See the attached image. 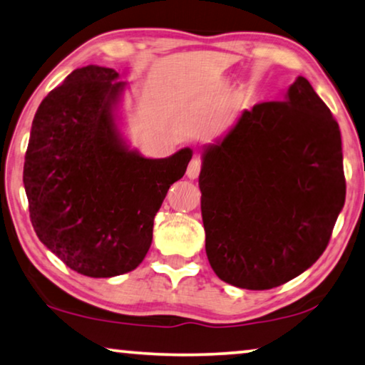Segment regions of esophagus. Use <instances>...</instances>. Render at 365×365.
Returning a JSON list of instances; mask_svg holds the SVG:
<instances>
[{
  "label": "esophagus",
  "instance_id": "34e87169",
  "mask_svg": "<svg viewBox=\"0 0 365 365\" xmlns=\"http://www.w3.org/2000/svg\"><path fill=\"white\" fill-rule=\"evenodd\" d=\"M200 172H201V160L198 159V157H193V159L190 160V164H188L187 175H188V178L195 180V178H198Z\"/></svg>",
  "mask_w": 365,
  "mask_h": 365
}]
</instances>
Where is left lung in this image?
Segmentation results:
<instances>
[{"instance_id":"8db88e82","label":"left lung","mask_w":365,"mask_h":365,"mask_svg":"<svg viewBox=\"0 0 365 365\" xmlns=\"http://www.w3.org/2000/svg\"><path fill=\"white\" fill-rule=\"evenodd\" d=\"M206 255L222 282L269 290L319 259L346 200L341 130L304 77L244 110L201 152Z\"/></svg>"}]
</instances>
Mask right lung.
Listing matches in <instances>:
<instances>
[{
  "label": "right lung",
  "instance_id": "right-lung-1",
  "mask_svg": "<svg viewBox=\"0 0 365 365\" xmlns=\"http://www.w3.org/2000/svg\"><path fill=\"white\" fill-rule=\"evenodd\" d=\"M113 68L73 70L43 98L32 121L23 182L41 242L81 275L134 270L152 242L154 217L193 150L148 159L119 129L126 90Z\"/></svg>",
  "mask_w": 365,
  "mask_h": 365
}]
</instances>
